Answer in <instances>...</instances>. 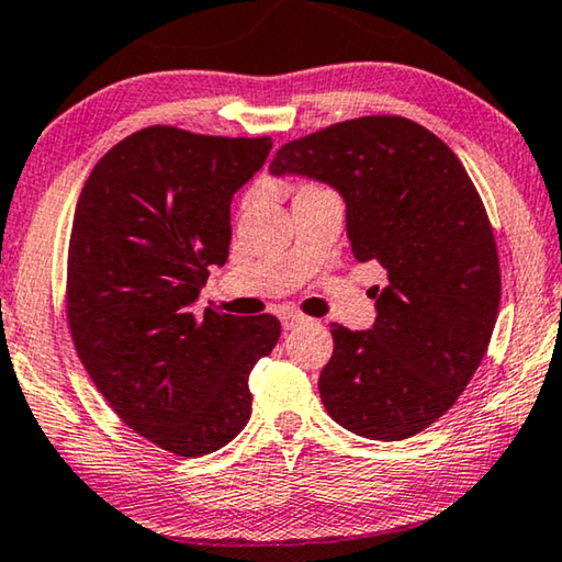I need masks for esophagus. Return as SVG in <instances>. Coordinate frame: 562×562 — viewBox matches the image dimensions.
I'll use <instances>...</instances> for the list:
<instances>
[{"label": "esophagus", "mask_w": 562, "mask_h": 562, "mask_svg": "<svg viewBox=\"0 0 562 562\" xmlns=\"http://www.w3.org/2000/svg\"><path fill=\"white\" fill-rule=\"evenodd\" d=\"M303 324H308V318L301 316V314H283V316H281L283 330H293V328H299V326H303Z\"/></svg>", "instance_id": "esophagus-1"}]
</instances>
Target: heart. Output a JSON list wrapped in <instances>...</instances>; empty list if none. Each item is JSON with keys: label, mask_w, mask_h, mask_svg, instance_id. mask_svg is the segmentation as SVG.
<instances>
[{"label": "heart", "mask_w": 562, "mask_h": 562, "mask_svg": "<svg viewBox=\"0 0 562 562\" xmlns=\"http://www.w3.org/2000/svg\"><path fill=\"white\" fill-rule=\"evenodd\" d=\"M314 189H321V187H314V183H306V187L299 189V194H301V191H314Z\"/></svg>", "instance_id": "b5f03b06"}]
</instances>
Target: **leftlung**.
I'll return each mask as SVG.
<instances>
[{
    "label": "left lung",
    "mask_w": 562,
    "mask_h": 562,
    "mask_svg": "<svg viewBox=\"0 0 562 562\" xmlns=\"http://www.w3.org/2000/svg\"><path fill=\"white\" fill-rule=\"evenodd\" d=\"M271 173L334 187L353 256L389 271L373 328L330 326L328 416L373 440L420 434L471 383L501 306L498 248L461 159L411 119L361 116L283 144Z\"/></svg>",
    "instance_id": "1"
}]
</instances>
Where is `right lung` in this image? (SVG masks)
Segmentation results:
<instances>
[{"mask_svg":"<svg viewBox=\"0 0 562 562\" xmlns=\"http://www.w3.org/2000/svg\"><path fill=\"white\" fill-rule=\"evenodd\" d=\"M269 136L146 126L91 169L74 211L67 318L87 373L128 428L183 458L214 453L251 418L248 373L279 318L196 311L232 244V199Z\"/></svg>","mask_w":562,"mask_h":562,"instance_id":"right-lung-1","label":"right lung"}]
</instances>
